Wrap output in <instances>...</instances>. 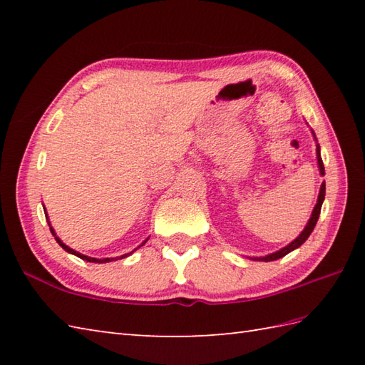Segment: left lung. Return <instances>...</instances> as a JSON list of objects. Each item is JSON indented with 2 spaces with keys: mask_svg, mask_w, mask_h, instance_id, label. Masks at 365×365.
Segmentation results:
<instances>
[{
  "mask_svg": "<svg viewBox=\"0 0 365 365\" xmlns=\"http://www.w3.org/2000/svg\"><path fill=\"white\" fill-rule=\"evenodd\" d=\"M312 135L315 136L314 131H312ZM315 141H317V139H315ZM317 161H319L320 174L324 175V166H323V160H322V155H320V145H319V144H317ZM324 192H327V185H324V182H323L322 187H320V192H319V200H317V204H315V207H314V212H312V215H311V220H309V222L306 224V227H304V230L301 232L299 237L294 238L290 245H287L285 247H282V250H279V251H276V252H273V254H268V255H265V257H254V260H262V262L277 260V259L284 257V255H287L289 252H292L293 250H297V247H299L302 243H304L306 240L309 238V235L312 234V230H314V227H315L317 221H319L320 210H322V204H323V200H324Z\"/></svg>",
  "mask_w": 365,
  "mask_h": 365,
  "instance_id": "8db88e82",
  "label": "left lung"
}]
</instances>
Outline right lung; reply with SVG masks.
<instances>
[{
	"instance_id": "obj_1",
	"label": "right lung",
	"mask_w": 365,
	"mask_h": 365,
	"mask_svg": "<svg viewBox=\"0 0 365 365\" xmlns=\"http://www.w3.org/2000/svg\"><path fill=\"white\" fill-rule=\"evenodd\" d=\"M43 210H45V208H43ZM45 216H46V215H45ZM46 218H48V216H46ZM48 226H50V222H48ZM50 230H51V234L54 235V238H56V242L59 243V246L63 247L64 251H67L68 254H73V255H76V257H80V259L86 260V262H92V263H106V262H113V260H119V259H123V257H128V255H130L131 252H133V251H131V252H128V254H123V255H120V257H115V259H94V257H88V255L80 254L78 251L72 250V247H68L67 245H64L63 242H61V240L56 237V234H54V230H53V227H51V226H50ZM145 242H147V240H145ZM145 242H144L143 245H145ZM143 245H141V246H143ZM138 247H139V246H138Z\"/></svg>"
}]
</instances>
